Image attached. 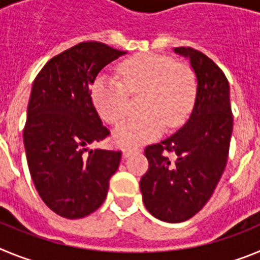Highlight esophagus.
I'll return each instance as SVG.
<instances>
[{"label": "esophagus", "instance_id": "obj_1", "mask_svg": "<svg viewBox=\"0 0 260 260\" xmlns=\"http://www.w3.org/2000/svg\"><path fill=\"white\" fill-rule=\"evenodd\" d=\"M137 148H123L122 150V153H123V157H128V156L132 155V153H134V152H137Z\"/></svg>", "mask_w": 260, "mask_h": 260}]
</instances>
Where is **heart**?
<instances>
[{
    "mask_svg": "<svg viewBox=\"0 0 260 260\" xmlns=\"http://www.w3.org/2000/svg\"><path fill=\"white\" fill-rule=\"evenodd\" d=\"M121 82L109 75H99L91 96L98 113L116 125L125 117L127 93L139 98L142 116L121 123L113 132L119 146H139L155 141L165 130L182 126L195 100V78L182 63L156 54H138L118 68Z\"/></svg>",
    "mask_w": 260,
    "mask_h": 260,
    "instance_id": "heart-1",
    "label": "heart"
}]
</instances>
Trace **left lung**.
<instances>
[{
	"label": "left lung",
	"instance_id": "8db88e82",
	"mask_svg": "<svg viewBox=\"0 0 260 260\" xmlns=\"http://www.w3.org/2000/svg\"><path fill=\"white\" fill-rule=\"evenodd\" d=\"M173 52L189 59L197 79L195 102L185 125L146 148L148 171L141 191L148 212L165 222H182L210 201L226 165L233 132L229 83L221 69L192 48ZM173 152L169 160L164 151Z\"/></svg>",
	"mask_w": 260,
	"mask_h": 260
}]
</instances>
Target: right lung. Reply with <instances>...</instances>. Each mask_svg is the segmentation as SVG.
I'll return each mask as SVG.
<instances>
[{
    "mask_svg": "<svg viewBox=\"0 0 260 260\" xmlns=\"http://www.w3.org/2000/svg\"><path fill=\"white\" fill-rule=\"evenodd\" d=\"M123 54L98 41L80 43L49 59L32 84L23 130L27 164L40 198L66 219L98 210L118 169L119 151L89 148L109 135L89 88Z\"/></svg>",
    "mask_w": 260,
    "mask_h": 260,
    "instance_id": "add662e5",
    "label": "right lung"
}]
</instances>
